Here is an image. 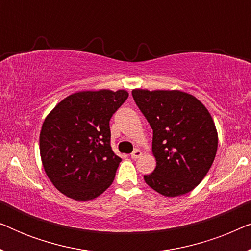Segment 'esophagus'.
<instances>
[{
  "mask_svg": "<svg viewBox=\"0 0 251 251\" xmlns=\"http://www.w3.org/2000/svg\"><path fill=\"white\" fill-rule=\"evenodd\" d=\"M142 155H143L142 151H140V150H135V151H133V152L131 153V159L136 160V159H138V157H140Z\"/></svg>",
  "mask_w": 251,
  "mask_h": 251,
  "instance_id": "1",
  "label": "esophagus"
}]
</instances>
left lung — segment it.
<instances>
[{"instance_id":"1","label":"left lung","mask_w":251,"mask_h":251,"mask_svg":"<svg viewBox=\"0 0 251 251\" xmlns=\"http://www.w3.org/2000/svg\"><path fill=\"white\" fill-rule=\"evenodd\" d=\"M132 97L153 129L156 167L146 184L168 198L194 190L208 174L218 146L215 122L197 97L180 90L133 89Z\"/></svg>"}]
</instances>
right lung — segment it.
Returning a JSON list of instances; mask_svg holds the SVG:
<instances>
[{"label":"right lung","mask_w":251,"mask_h":251,"mask_svg":"<svg viewBox=\"0 0 251 251\" xmlns=\"http://www.w3.org/2000/svg\"><path fill=\"white\" fill-rule=\"evenodd\" d=\"M128 96L123 89L78 91L58 102L44 119L41 161L60 193L89 201L111 186L121 159L112 151L109 120Z\"/></svg>","instance_id":"right-lung-1"}]
</instances>
